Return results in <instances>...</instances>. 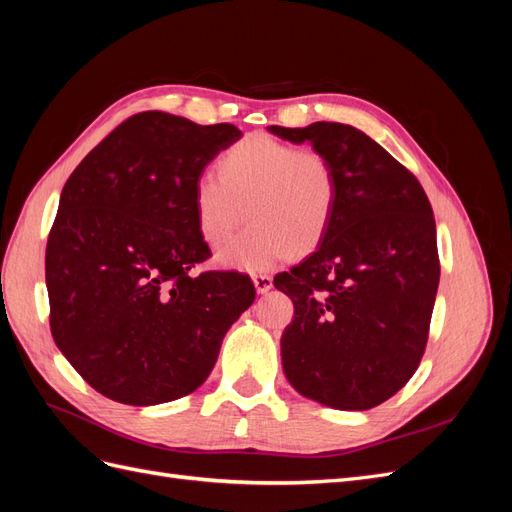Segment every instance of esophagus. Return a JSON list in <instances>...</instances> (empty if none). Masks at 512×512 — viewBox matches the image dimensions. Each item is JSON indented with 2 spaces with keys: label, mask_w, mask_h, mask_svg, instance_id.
<instances>
[{
  "label": "esophagus",
  "mask_w": 512,
  "mask_h": 512,
  "mask_svg": "<svg viewBox=\"0 0 512 512\" xmlns=\"http://www.w3.org/2000/svg\"><path fill=\"white\" fill-rule=\"evenodd\" d=\"M254 286L260 294H265L267 290H271L273 286V277L267 275V273H260V275H254Z\"/></svg>",
  "instance_id": "obj_1"
}]
</instances>
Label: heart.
I'll use <instances>...</instances> for the list:
<instances>
[{
	"mask_svg": "<svg viewBox=\"0 0 512 512\" xmlns=\"http://www.w3.org/2000/svg\"><path fill=\"white\" fill-rule=\"evenodd\" d=\"M194 213L200 237L224 245L245 220L250 228L220 254L243 271H267L277 262L314 252L327 237L339 200V175L327 153L256 134L232 145L218 175L194 181Z\"/></svg>",
	"mask_w": 512,
	"mask_h": 512,
	"instance_id": "obj_1",
	"label": "heart"
}]
</instances>
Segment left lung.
I'll use <instances>...</instances> for the list:
<instances>
[{
    "label": "left lung",
    "instance_id": "8db88e82",
    "mask_svg": "<svg viewBox=\"0 0 512 512\" xmlns=\"http://www.w3.org/2000/svg\"><path fill=\"white\" fill-rule=\"evenodd\" d=\"M335 162L339 200L327 237L275 275L294 303L282 365L303 397L369 410L412 378L440 282L436 220L423 185L374 138L346 123L271 126Z\"/></svg>",
    "mask_w": 512,
    "mask_h": 512
}]
</instances>
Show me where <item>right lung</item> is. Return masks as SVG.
Here are the masks:
<instances>
[{"label":"right lung","mask_w":512,"mask_h":512,"mask_svg":"<svg viewBox=\"0 0 512 512\" xmlns=\"http://www.w3.org/2000/svg\"><path fill=\"white\" fill-rule=\"evenodd\" d=\"M232 123L145 111L91 149L61 190L44 273L57 348L83 380L128 406L190 395L256 299L250 275L211 256L194 181L239 141Z\"/></svg>","instance_id":"obj_1"}]
</instances>
